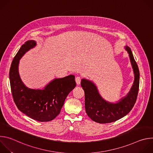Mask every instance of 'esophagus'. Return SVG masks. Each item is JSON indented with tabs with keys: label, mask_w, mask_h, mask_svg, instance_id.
Segmentation results:
<instances>
[{
	"label": "esophagus",
	"mask_w": 153,
	"mask_h": 153,
	"mask_svg": "<svg viewBox=\"0 0 153 153\" xmlns=\"http://www.w3.org/2000/svg\"><path fill=\"white\" fill-rule=\"evenodd\" d=\"M75 80H76L77 85H79L80 83V81H81L80 77H76V79H75Z\"/></svg>",
	"instance_id": "34e87169"
}]
</instances>
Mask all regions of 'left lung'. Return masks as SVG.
Here are the masks:
<instances>
[{"label":"left lung","instance_id":"1","mask_svg":"<svg viewBox=\"0 0 153 153\" xmlns=\"http://www.w3.org/2000/svg\"><path fill=\"white\" fill-rule=\"evenodd\" d=\"M125 49L129 54L134 80L128 93L118 102L106 101L101 96L93 82L85 78L81 80V86L85 92L86 113L96 122L107 123L115 122L128 114L136 103L139 87V70L130 48L126 46Z\"/></svg>","mask_w":153,"mask_h":153}]
</instances>
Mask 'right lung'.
I'll return each instance as SVG.
<instances>
[{"instance_id":"1","label":"right lung","mask_w":153,"mask_h":153,"mask_svg":"<svg viewBox=\"0 0 153 153\" xmlns=\"http://www.w3.org/2000/svg\"><path fill=\"white\" fill-rule=\"evenodd\" d=\"M36 42L30 40L22 45L12 62L10 81L14 101L19 110L39 122H48L59 114L65 99L75 88V76L54 79L43 89H32L22 81L19 73L20 59L34 48Z\"/></svg>"}]
</instances>
